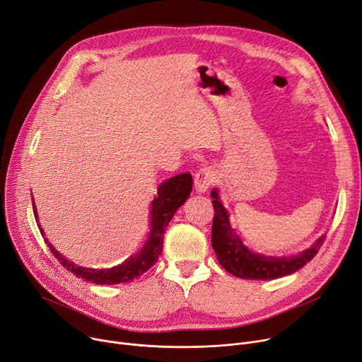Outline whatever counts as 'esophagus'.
I'll return each instance as SVG.
<instances>
[{
  "label": "esophagus",
  "instance_id": "1",
  "mask_svg": "<svg viewBox=\"0 0 362 362\" xmlns=\"http://www.w3.org/2000/svg\"><path fill=\"white\" fill-rule=\"evenodd\" d=\"M215 173L212 167H202L195 173V189L197 192H206L214 183Z\"/></svg>",
  "mask_w": 362,
  "mask_h": 362
}]
</instances>
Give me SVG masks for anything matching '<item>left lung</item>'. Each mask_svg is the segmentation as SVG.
I'll return each mask as SVG.
<instances>
[{
  "label": "left lung",
  "instance_id": "left-lung-1",
  "mask_svg": "<svg viewBox=\"0 0 362 362\" xmlns=\"http://www.w3.org/2000/svg\"><path fill=\"white\" fill-rule=\"evenodd\" d=\"M214 205L211 243L221 267L234 276L242 279L269 281L285 275H291L301 269L305 263L315 257L322 247L326 235H322L310 249L296 256H264L249 250L228 221V212L223 206L218 192H211Z\"/></svg>",
  "mask_w": 362,
  "mask_h": 362
}]
</instances>
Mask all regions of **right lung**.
Here are the masks:
<instances>
[{"label":"right lung","mask_w":362,"mask_h":362,"mask_svg":"<svg viewBox=\"0 0 362 362\" xmlns=\"http://www.w3.org/2000/svg\"><path fill=\"white\" fill-rule=\"evenodd\" d=\"M192 185H194L192 175L183 173L163 182L158 186L157 197L151 204V223H150L151 230L146 245L142 246L139 252H136L129 259H127L124 263H120L119 267H113L110 269H91V268H83V267H78V264H74L68 259H65L59 252H57L55 247L47 242V238L45 237V233L42 228H40V234L47 247H49V250L59 260L62 267L66 271L74 274L76 276L98 285L128 284L139 278L144 272H147L158 260V256L161 255V250H163V237L165 233V227L173 218L177 208H180L189 198L192 192ZM33 212H35V218H37L35 202H33ZM37 226H39V221H37Z\"/></svg>","instance_id":"add662e5"}]
</instances>
